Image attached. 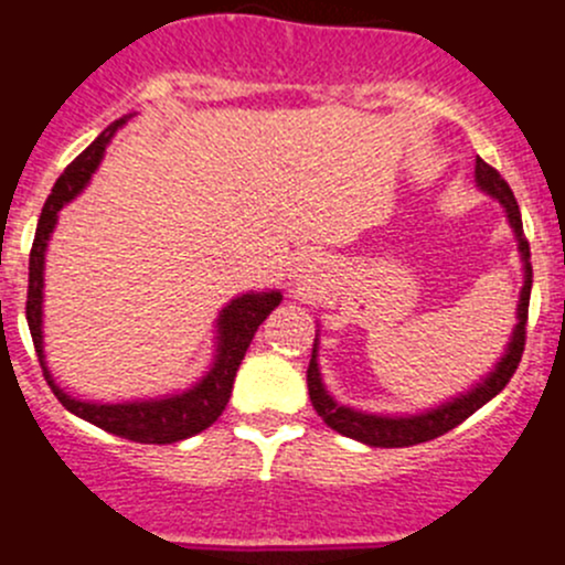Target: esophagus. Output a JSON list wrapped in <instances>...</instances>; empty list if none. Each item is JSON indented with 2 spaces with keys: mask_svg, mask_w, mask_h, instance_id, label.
<instances>
[{
  "mask_svg": "<svg viewBox=\"0 0 565 565\" xmlns=\"http://www.w3.org/2000/svg\"><path fill=\"white\" fill-rule=\"evenodd\" d=\"M295 276H298V281H303V284H311L317 278V267H315V262L311 259H303L298 265V270H295Z\"/></svg>",
  "mask_w": 565,
  "mask_h": 565,
  "instance_id": "1",
  "label": "esophagus"
}]
</instances>
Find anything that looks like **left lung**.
I'll use <instances>...</instances> for the list:
<instances>
[{
  "instance_id": "obj_1",
  "label": "left lung",
  "mask_w": 565,
  "mask_h": 565,
  "mask_svg": "<svg viewBox=\"0 0 565 565\" xmlns=\"http://www.w3.org/2000/svg\"><path fill=\"white\" fill-rule=\"evenodd\" d=\"M475 182H478V188L483 190L486 195L500 201V206L505 210L508 226L513 228V237H516L519 256H522L524 284L516 303V326H513L511 339H508L505 353L500 355L494 370H491L486 377H480L472 388L445 399V403L434 405V408L416 411V414H370V411L353 408V405H342L333 399V394L328 392L326 383H322L320 364H317V355H320V339L315 337L309 370H306V383H309V397H311V405H315V411L322 416V422H326L328 428L337 430V434L370 447L422 445V441H430L436 439V436H445L447 430L458 428V425H461L463 419H469L475 411L483 408L489 399H494L497 394L505 388V383L511 381L513 372H516L519 361H522V353H524V333H527L524 331V326H527L530 289H533L530 243L524 239L522 212H519V204L516 199H513L511 188H508L505 179H502L494 168L486 166L480 157L478 162H475Z\"/></svg>"
}]
</instances>
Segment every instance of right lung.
<instances>
[{
	"instance_id": "right-lung-1",
	"label": "right lung",
	"mask_w": 565,
	"mask_h": 565,
	"mask_svg": "<svg viewBox=\"0 0 565 565\" xmlns=\"http://www.w3.org/2000/svg\"><path fill=\"white\" fill-rule=\"evenodd\" d=\"M131 118L124 115L115 124H109L102 135L71 162L63 177L54 182L52 195L46 199L41 212V221L35 228V243L30 250V289H26V326H30L32 342H35L38 361L46 383L52 386L54 397L76 414L79 419L90 422L107 434L120 436V439L140 441V445H173V441L190 439L201 434L223 414L228 397H232L234 377H237L239 364L245 359L250 339L256 328L267 320L273 309L281 303L284 295L278 289L267 292H243L228 300L215 320V353H212L210 370L193 383L173 394H160V397L143 399H124V403H93V399L71 397L65 388L57 386L52 370L43 353V270H46V250L54 228H57L60 210L76 199L82 190L90 184L98 162L104 160V149L109 146L115 131Z\"/></svg>"
}]
</instances>
